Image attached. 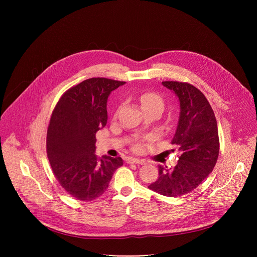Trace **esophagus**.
<instances>
[{"label":"esophagus","mask_w":257,"mask_h":257,"mask_svg":"<svg viewBox=\"0 0 257 257\" xmlns=\"http://www.w3.org/2000/svg\"><path fill=\"white\" fill-rule=\"evenodd\" d=\"M127 163L129 164H138V165H144V161L143 160H139V159H136V158H129L127 160Z\"/></svg>","instance_id":"esophagus-1"}]
</instances>
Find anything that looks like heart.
<instances>
[{"mask_svg": "<svg viewBox=\"0 0 257 257\" xmlns=\"http://www.w3.org/2000/svg\"><path fill=\"white\" fill-rule=\"evenodd\" d=\"M140 103L142 108H151V107H160L164 109V99L163 97L156 92H145L140 96Z\"/></svg>", "mask_w": 257, "mask_h": 257, "instance_id": "heart-1", "label": "heart"}]
</instances>
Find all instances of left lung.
Masks as SVG:
<instances>
[{"instance_id":"left-lung-1","label":"left lung","mask_w":257,"mask_h":257,"mask_svg":"<svg viewBox=\"0 0 257 257\" xmlns=\"http://www.w3.org/2000/svg\"><path fill=\"white\" fill-rule=\"evenodd\" d=\"M180 102V116L172 144L181 153L174 168L159 166V178L149 186L169 197L190 193L212 172L218 157L217 124L204 94L195 86L164 81Z\"/></svg>"}]
</instances>
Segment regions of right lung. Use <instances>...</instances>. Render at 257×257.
Segmentation results:
<instances>
[{
    "label": "right lung",
    "mask_w": 257,
    "mask_h": 257,
    "mask_svg": "<svg viewBox=\"0 0 257 257\" xmlns=\"http://www.w3.org/2000/svg\"><path fill=\"white\" fill-rule=\"evenodd\" d=\"M124 81L89 78L68 89L56 104L47 133L48 158L60 185L78 200L103 194L121 158L95 153V133L106 125L107 97Z\"/></svg>",
    "instance_id": "add662e5"
}]
</instances>
